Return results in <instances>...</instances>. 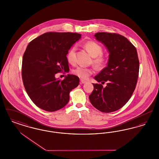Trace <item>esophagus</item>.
I'll list each match as a JSON object with an SVG mask.
<instances>
[{"label":"esophagus","mask_w":159,"mask_h":159,"mask_svg":"<svg viewBox=\"0 0 159 159\" xmlns=\"http://www.w3.org/2000/svg\"><path fill=\"white\" fill-rule=\"evenodd\" d=\"M86 82V81L84 80L83 79H80V83L81 84H83V83H85Z\"/></svg>","instance_id":"obj_1"}]
</instances>
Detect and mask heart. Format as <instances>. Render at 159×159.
Returning <instances> with one entry per match:
<instances>
[{"instance_id":"heart-1","label":"heart","mask_w":159,"mask_h":159,"mask_svg":"<svg viewBox=\"0 0 159 159\" xmlns=\"http://www.w3.org/2000/svg\"><path fill=\"white\" fill-rule=\"evenodd\" d=\"M84 48L93 57V63L97 67H102L106 61V56L102 52V48L99 43L94 41H88L84 44ZM76 46H73L67 55L68 62L73 64L76 60ZM92 68L79 66L73 70V73L82 79H87L93 73Z\"/></svg>"}]
</instances>
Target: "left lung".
Wrapping results in <instances>:
<instances>
[{
    "label": "left lung",
    "instance_id": "obj_1",
    "mask_svg": "<svg viewBox=\"0 0 159 159\" xmlns=\"http://www.w3.org/2000/svg\"><path fill=\"white\" fill-rule=\"evenodd\" d=\"M109 52L107 66L94 79L107 86L93 83L89 96L92 106L103 113H111L125 106L136 88L139 62L136 48L127 38L117 33L99 32L95 34Z\"/></svg>",
    "mask_w": 159,
    "mask_h": 159
}]
</instances>
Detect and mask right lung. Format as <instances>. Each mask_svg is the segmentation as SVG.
Returning <instances> with one entry per match:
<instances>
[{
	"label": "right lung",
	"mask_w": 159,
	"mask_h": 159,
	"mask_svg": "<svg viewBox=\"0 0 159 159\" xmlns=\"http://www.w3.org/2000/svg\"><path fill=\"white\" fill-rule=\"evenodd\" d=\"M81 38L76 33H45L31 41L23 55L22 79L31 101L40 108L55 111L67 105L69 93L79 78L67 75L62 80L55 75L69 70L68 50Z\"/></svg>",
	"instance_id": "add662e5"
}]
</instances>
